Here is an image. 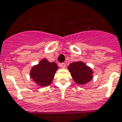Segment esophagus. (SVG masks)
Returning <instances> with one entry per match:
<instances>
[{
    "label": "esophagus",
    "mask_w": 122,
    "mask_h": 122,
    "mask_svg": "<svg viewBox=\"0 0 122 122\" xmlns=\"http://www.w3.org/2000/svg\"><path fill=\"white\" fill-rule=\"evenodd\" d=\"M60 67H62V68H65L66 67V65H65V63H62L60 64Z\"/></svg>",
    "instance_id": "esophagus-1"
}]
</instances>
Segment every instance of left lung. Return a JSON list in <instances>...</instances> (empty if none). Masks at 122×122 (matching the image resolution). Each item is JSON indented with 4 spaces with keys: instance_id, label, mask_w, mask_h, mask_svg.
<instances>
[{
    "instance_id": "1",
    "label": "left lung",
    "mask_w": 122,
    "mask_h": 122,
    "mask_svg": "<svg viewBox=\"0 0 122 122\" xmlns=\"http://www.w3.org/2000/svg\"><path fill=\"white\" fill-rule=\"evenodd\" d=\"M68 69L73 80L78 85H85L91 81L93 77L92 69L81 61L70 63Z\"/></svg>"
}]
</instances>
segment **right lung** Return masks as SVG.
Segmentation results:
<instances>
[{
	"mask_svg": "<svg viewBox=\"0 0 122 122\" xmlns=\"http://www.w3.org/2000/svg\"><path fill=\"white\" fill-rule=\"evenodd\" d=\"M59 67L55 62H50L43 59L37 65H34L30 72V77L40 86H47L51 84Z\"/></svg>",
	"mask_w": 122,
	"mask_h": 122,
	"instance_id": "add662e5",
	"label": "right lung"
}]
</instances>
